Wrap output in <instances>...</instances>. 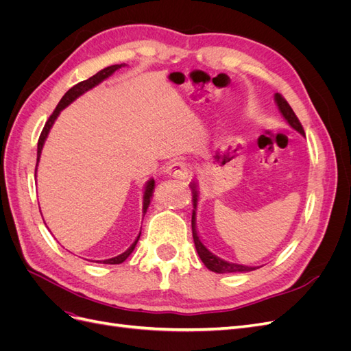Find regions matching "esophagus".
<instances>
[{
    "label": "esophagus",
    "mask_w": 351,
    "mask_h": 351,
    "mask_svg": "<svg viewBox=\"0 0 351 351\" xmlns=\"http://www.w3.org/2000/svg\"><path fill=\"white\" fill-rule=\"evenodd\" d=\"M165 173H167L168 177H171V178L186 180L189 177V174H190V169H189V165L186 162L177 161V162H173L171 165H169L165 169Z\"/></svg>",
    "instance_id": "esophagus-1"
}]
</instances>
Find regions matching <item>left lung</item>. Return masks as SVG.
<instances>
[{
  "label": "left lung",
  "mask_w": 351,
  "mask_h": 351,
  "mask_svg": "<svg viewBox=\"0 0 351 351\" xmlns=\"http://www.w3.org/2000/svg\"><path fill=\"white\" fill-rule=\"evenodd\" d=\"M275 102H277L278 108L282 114L284 119L287 120L294 130L299 132L302 136H304V130H303V125L297 119V115L294 114L293 108L289 105V102L285 101V98L282 97L281 93H275ZM192 193H193V215H192V232H193V240H195V246L197 250L199 258L202 259V262L205 263V267L208 269H210L212 272H217V274H227V272H249V271H254L258 269L259 267H246V265H239V263H231L227 262L224 259H221L218 256H215L214 253L209 252L205 244L200 241L199 236H197V231H196V205H197V190H196V184H192Z\"/></svg>",
  "instance_id": "8db88e82"
}]
</instances>
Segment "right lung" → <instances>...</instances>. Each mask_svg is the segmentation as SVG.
<instances>
[{"label": "right lung", "mask_w": 351, "mask_h": 351, "mask_svg": "<svg viewBox=\"0 0 351 351\" xmlns=\"http://www.w3.org/2000/svg\"><path fill=\"white\" fill-rule=\"evenodd\" d=\"M124 66H125V64H115V66H110V67H107V69H104V70H101V71H98L97 74H95V76L89 77L88 80H83V82H80V83H77V84H74V86H73L71 89H69V90L66 92L64 97H62L61 101L58 102V105H57V108L54 110V112H52V114L49 115V119H48V121L45 123L44 129H42V133H40V136H39V141H38V162H39V156H40V152H42V147H44L47 136H48V133H49V130H51L52 124H54V121L57 120V117H58V114L61 112V110H64L66 107H69V105H70L74 99L79 98L80 95H83L84 92H88L89 89L95 88V86H97V84H99L101 82H104L105 79L110 77L115 70H119V69H121V67H124ZM36 167H38V164H36ZM35 177H36V168H35ZM154 189H155V182H154V180H149V182H147V184H146V187H145V193H143V214L146 212L147 206H149V204H151V199H152V195H154ZM139 237H141V236H137V239L134 240V243L132 244V246H130L129 249H127L124 253L119 254V256L111 258V259H105V261H98V262L110 263V265H117V263L124 262L127 258L130 256L132 252L134 250L137 241H139Z\"/></svg>", "instance_id": "1"}]
</instances>
